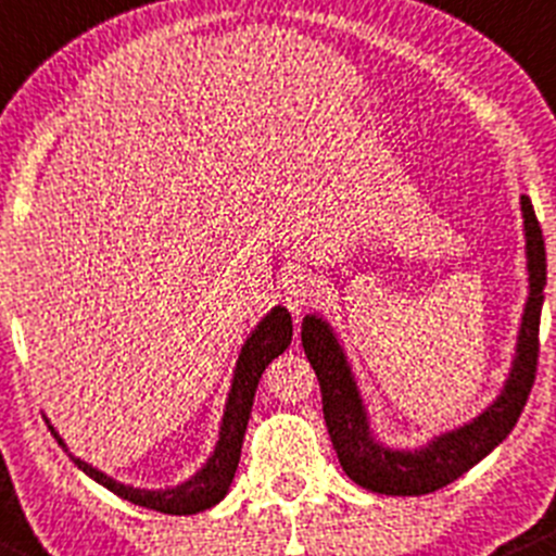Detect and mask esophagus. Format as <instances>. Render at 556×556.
Segmentation results:
<instances>
[{
	"label": "esophagus",
	"instance_id": "esophagus-1",
	"mask_svg": "<svg viewBox=\"0 0 556 556\" xmlns=\"http://www.w3.org/2000/svg\"><path fill=\"white\" fill-rule=\"evenodd\" d=\"M315 295L317 285L309 274H293V277L288 279V285H285V304H288V309L293 312L295 317L315 301Z\"/></svg>",
	"mask_w": 556,
	"mask_h": 556
}]
</instances>
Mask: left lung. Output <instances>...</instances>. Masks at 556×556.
<instances>
[{
    "instance_id": "8db88e82",
    "label": "left lung",
    "mask_w": 556,
    "mask_h": 556,
    "mask_svg": "<svg viewBox=\"0 0 556 556\" xmlns=\"http://www.w3.org/2000/svg\"><path fill=\"white\" fill-rule=\"evenodd\" d=\"M527 236V268H530V299H527L525 317H521L516 361L510 369L505 391L497 402L486 407L476 421L456 432L432 440L421 451H391L375 443L366 424V409L358 396L350 366L344 361L342 348L331 333L328 323L320 317L306 315L301 323V344L315 369L323 393V418H326L328 438L339 456V465L348 472L350 481L377 494H396V497H415L448 486L456 478L465 476L470 467L486 454H492L510 434L519 421L527 396L532 391L538 371V331H541L543 288H546V247L543 230L535 217V208L527 195H521Z\"/></svg>"
}]
</instances>
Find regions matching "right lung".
Segmentation results:
<instances>
[{"label":"right lung","mask_w":556,"mask_h":556,"mask_svg":"<svg viewBox=\"0 0 556 556\" xmlns=\"http://www.w3.org/2000/svg\"><path fill=\"white\" fill-rule=\"evenodd\" d=\"M290 339H293V320H290V312L285 309V306H274V309L263 317L261 326L252 331V337L247 339L244 348H241L239 364H236L233 386H230L228 404H225L223 427H219V443L217 448H214L212 459L203 465V470L198 472V476H192L190 481L181 483V486L165 489V492L132 489L113 481V478H108L105 472L94 470L91 465L80 462L78 456L70 454V459H73L86 476L94 478L97 483L111 489V492L118 494L122 500L141 505V508H152V510H160V514H174V516H190V514H198V510L212 508V505H217L219 500L228 494L230 483H233L236 467H239V456H241V443H244L247 421H250V413H252V399H255V388L257 382H261V375L279 353L288 350ZM48 429H51V434L64 448L62 438L53 432V427Z\"/></svg>","instance_id":"obj_1"}]
</instances>
